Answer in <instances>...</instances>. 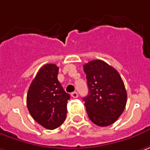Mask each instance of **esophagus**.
<instances>
[{"label": "esophagus", "mask_w": 150, "mask_h": 150, "mask_svg": "<svg viewBox=\"0 0 150 150\" xmlns=\"http://www.w3.org/2000/svg\"><path fill=\"white\" fill-rule=\"evenodd\" d=\"M71 97H72V98H78V93H76V92L72 93H71Z\"/></svg>", "instance_id": "1"}]
</instances>
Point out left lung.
Returning <instances> with one entry per match:
<instances>
[{
  "label": "left lung",
  "mask_w": 150,
  "mask_h": 150,
  "mask_svg": "<svg viewBox=\"0 0 150 150\" xmlns=\"http://www.w3.org/2000/svg\"><path fill=\"white\" fill-rule=\"evenodd\" d=\"M88 95L83 98L89 119L99 127L115 122L125 110L127 94L118 71L102 60L84 64Z\"/></svg>",
  "instance_id": "obj_1"
}]
</instances>
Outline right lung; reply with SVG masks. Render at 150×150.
Here are the masks:
<instances>
[{
    "instance_id": "right-lung-1",
    "label": "right lung",
    "mask_w": 150,
    "mask_h": 150,
    "mask_svg": "<svg viewBox=\"0 0 150 150\" xmlns=\"http://www.w3.org/2000/svg\"><path fill=\"white\" fill-rule=\"evenodd\" d=\"M58 67L47 64L39 69L27 93V108L37 123L53 130L66 119L67 102L70 96L57 80Z\"/></svg>"
}]
</instances>
